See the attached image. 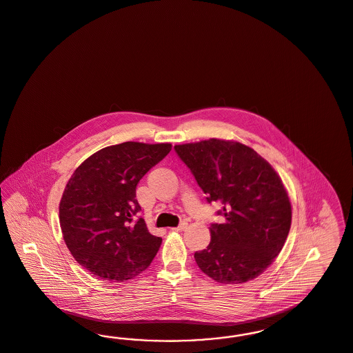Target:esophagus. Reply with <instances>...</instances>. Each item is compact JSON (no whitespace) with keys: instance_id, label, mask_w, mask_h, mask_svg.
I'll return each instance as SVG.
<instances>
[{"instance_id":"obj_1","label":"esophagus","mask_w":353,"mask_h":353,"mask_svg":"<svg viewBox=\"0 0 353 353\" xmlns=\"http://www.w3.org/2000/svg\"><path fill=\"white\" fill-rule=\"evenodd\" d=\"M186 227H188V223H186V222H183L180 226L173 227L172 230H173V231H183Z\"/></svg>"}]
</instances>
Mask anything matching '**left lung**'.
<instances>
[{
  "instance_id": "8db88e82",
  "label": "left lung",
  "mask_w": 353,
  "mask_h": 353,
  "mask_svg": "<svg viewBox=\"0 0 353 353\" xmlns=\"http://www.w3.org/2000/svg\"><path fill=\"white\" fill-rule=\"evenodd\" d=\"M208 202H219L225 223L210 226V244L194 254L214 281L235 285L260 276L281 252L292 225V203L268 161L239 141L212 138L177 144Z\"/></svg>"
}]
</instances>
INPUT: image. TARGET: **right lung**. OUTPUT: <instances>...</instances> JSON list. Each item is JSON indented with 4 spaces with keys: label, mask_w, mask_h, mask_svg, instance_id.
<instances>
[{
    "label": "right lung",
    "mask_w": 353,
    "mask_h": 353,
    "mask_svg": "<svg viewBox=\"0 0 353 353\" xmlns=\"http://www.w3.org/2000/svg\"><path fill=\"white\" fill-rule=\"evenodd\" d=\"M170 150V143L125 141L99 150L73 172L59 221L72 256L92 274L123 282L152 263L161 238L135 218L137 185Z\"/></svg>",
    "instance_id": "1"
}]
</instances>
